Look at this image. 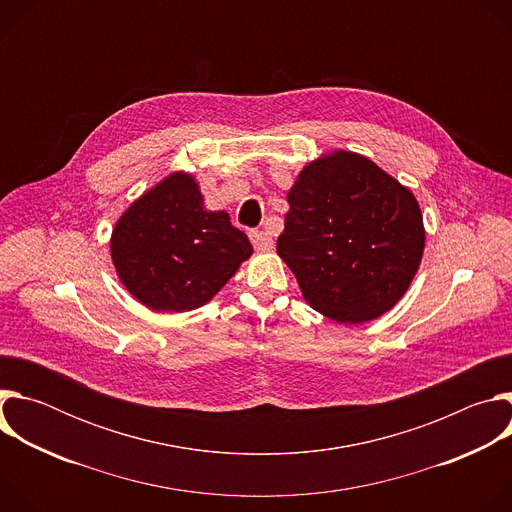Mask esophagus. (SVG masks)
<instances>
[{
	"label": "esophagus",
	"instance_id": "obj_1",
	"mask_svg": "<svg viewBox=\"0 0 512 512\" xmlns=\"http://www.w3.org/2000/svg\"><path fill=\"white\" fill-rule=\"evenodd\" d=\"M249 239H251V243L257 251H271L273 249V239L265 231H251Z\"/></svg>",
	"mask_w": 512,
	"mask_h": 512
}]
</instances>
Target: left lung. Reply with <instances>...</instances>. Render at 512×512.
I'll return each mask as SVG.
<instances>
[{
  "mask_svg": "<svg viewBox=\"0 0 512 512\" xmlns=\"http://www.w3.org/2000/svg\"><path fill=\"white\" fill-rule=\"evenodd\" d=\"M277 255L302 296L338 324L371 322L409 289L425 249L413 192L356 152L308 162L287 192Z\"/></svg>",
  "mask_w": 512,
  "mask_h": 512,
  "instance_id": "8db88e82",
  "label": "left lung"
}]
</instances>
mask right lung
Here are the masks:
<instances>
[{"instance_id":"add662e5","label":"right lung","mask_w":512,"mask_h":512,"mask_svg":"<svg viewBox=\"0 0 512 512\" xmlns=\"http://www.w3.org/2000/svg\"><path fill=\"white\" fill-rule=\"evenodd\" d=\"M253 255L225 210H206L196 178L172 172L119 216L111 259L129 294L154 312L208 304Z\"/></svg>"}]
</instances>
